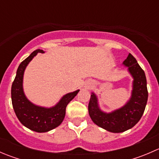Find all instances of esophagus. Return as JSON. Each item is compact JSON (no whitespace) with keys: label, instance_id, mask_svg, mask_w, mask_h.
<instances>
[{"label":"esophagus","instance_id":"34e87169","mask_svg":"<svg viewBox=\"0 0 159 159\" xmlns=\"http://www.w3.org/2000/svg\"><path fill=\"white\" fill-rule=\"evenodd\" d=\"M91 84H92V83H91V82H89V88L91 87Z\"/></svg>","mask_w":159,"mask_h":159}]
</instances>
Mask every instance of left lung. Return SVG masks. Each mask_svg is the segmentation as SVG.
<instances>
[{"label": "left lung", "instance_id": "left-lung-1", "mask_svg": "<svg viewBox=\"0 0 159 159\" xmlns=\"http://www.w3.org/2000/svg\"><path fill=\"white\" fill-rule=\"evenodd\" d=\"M122 65L133 78L131 97L127 102L121 108L105 112L101 109L97 95L91 92L89 104V113L93 122L113 133L124 132L134 127L142 118L148 101L146 77L136 59L129 53Z\"/></svg>", "mask_w": 159, "mask_h": 159}]
</instances>
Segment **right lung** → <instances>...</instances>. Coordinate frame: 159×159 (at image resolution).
Instances as JSON below:
<instances>
[{"mask_svg":"<svg viewBox=\"0 0 159 159\" xmlns=\"http://www.w3.org/2000/svg\"><path fill=\"white\" fill-rule=\"evenodd\" d=\"M38 53L44 51L40 49L33 51L19 65L11 87V100L14 112L20 123L32 131L42 133L55 129L61 124L67 105L80 90L65 94L55 105L50 108L37 105L28 100L24 91V74L28 64Z\"/></svg>","mask_w":159,"mask_h":159,"instance_id":"1","label":"right lung"}]
</instances>
